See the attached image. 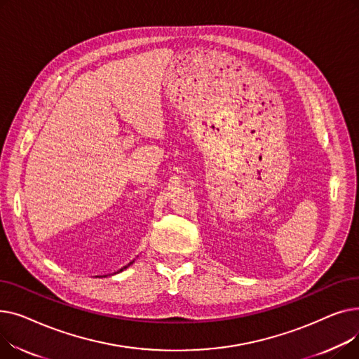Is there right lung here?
Masks as SVG:
<instances>
[{
    "instance_id": "obj_1",
    "label": "right lung",
    "mask_w": 359,
    "mask_h": 359,
    "mask_svg": "<svg viewBox=\"0 0 359 359\" xmlns=\"http://www.w3.org/2000/svg\"><path fill=\"white\" fill-rule=\"evenodd\" d=\"M130 263H132V262H130ZM130 263H129V265H130ZM129 265H128V266H129ZM128 266H125V268H122V269H121V271H123V269H126V268H128Z\"/></svg>"
}]
</instances>
